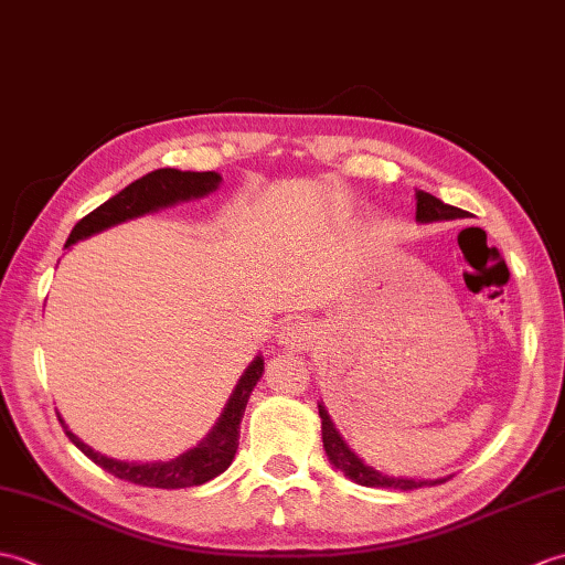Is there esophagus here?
I'll use <instances>...</instances> for the list:
<instances>
[{
	"mask_svg": "<svg viewBox=\"0 0 565 565\" xmlns=\"http://www.w3.org/2000/svg\"><path fill=\"white\" fill-rule=\"evenodd\" d=\"M276 342L289 352H306L316 342V328L306 320H289L284 322L279 334H276Z\"/></svg>",
	"mask_w": 565,
	"mask_h": 565,
	"instance_id": "esophagus-1",
	"label": "esophagus"
}]
</instances>
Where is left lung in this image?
Listing matches in <instances>:
<instances>
[{
    "label": "left lung",
    "instance_id": "obj_1",
    "mask_svg": "<svg viewBox=\"0 0 565 565\" xmlns=\"http://www.w3.org/2000/svg\"><path fill=\"white\" fill-rule=\"evenodd\" d=\"M415 201H417V211H415V221L417 223H441V221H456V218H466V211L449 206V203L439 201L437 196L427 194V191H415ZM318 413L322 419V447H326V454L330 463L342 471L350 481L356 486H366V488H393V490H413V488H423V486H437L444 483L447 478H431V481H425V478H401V476H386L376 471L374 466L364 463L359 456L350 449V444L342 439V435L334 427L330 419V413L326 411V405L318 403Z\"/></svg>",
    "mask_w": 565,
    "mask_h": 565
}]
</instances>
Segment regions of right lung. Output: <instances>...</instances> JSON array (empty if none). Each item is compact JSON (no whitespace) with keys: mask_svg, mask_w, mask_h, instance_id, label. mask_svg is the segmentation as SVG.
<instances>
[{"mask_svg":"<svg viewBox=\"0 0 565 565\" xmlns=\"http://www.w3.org/2000/svg\"><path fill=\"white\" fill-rule=\"evenodd\" d=\"M223 177L218 172H182L174 170V167H164V170H154L146 177L136 179L134 184H128L124 191H118L99 209H94L89 215L72 227L65 247L79 243V239H87L97 235L106 227H114L118 223L140 218L146 213H158L162 209L177 206L182 201L191 199H203L213 194L215 189L221 186ZM264 371V359L257 354L252 359L245 374L239 376L235 388L227 398L218 423L211 427V431L203 437L196 447L182 451L170 461H118L111 456H104L102 451H94L89 444H84L75 431H72L65 419L57 415L60 425H63L67 439L75 444V447L92 459L104 471L111 476L121 478V481L136 483L142 488H191V486H203L213 481L215 476H221L227 466L233 463L235 451H237V439H239V423H243L245 407L249 401L252 388L257 386Z\"/></svg>","mask_w":565,"mask_h":565,"instance_id":"obj_1","label":"right lung"}]
</instances>
